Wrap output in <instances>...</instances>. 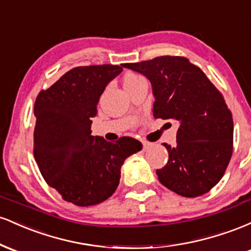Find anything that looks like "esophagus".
Here are the masks:
<instances>
[{
    "mask_svg": "<svg viewBox=\"0 0 251 251\" xmlns=\"http://www.w3.org/2000/svg\"><path fill=\"white\" fill-rule=\"evenodd\" d=\"M142 143H143V148H144V150H145V151H148V150L152 146V144L149 143V142H146V140H143Z\"/></svg>",
    "mask_w": 251,
    "mask_h": 251,
    "instance_id": "1",
    "label": "esophagus"
}]
</instances>
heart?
Here are the masks:
<instances>
[{
  "label": "heart",
  "mask_w": 251,
  "mask_h": 251,
  "mask_svg": "<svg viewBox=\"0 0 251 251\" xmlns=\"http://www.w3.org/2000/svg\"><path fill=\"white\" fill-rule=\"evenodd\" d=\"M139 77H140V76L134 75V74H128V75H126V76H125V79H124V86H125V85H128V83H131V82L135 81V80L139 79Z\"/></svg>",
  "instance_id": "b5f03b06"
}]
</instances>
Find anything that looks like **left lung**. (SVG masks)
<instances>
[{
	"label": "left lung",
	"mask_w": 251,
	"mask_h": 251,
	"mask_svg": "<svg viewBox=\"0 0 251 251\" xmlns=\"http://www.w3.org/2000/svg\"><path fill=\"white\" fill-rule=\"evenodd\" d=\"M123 67L151 82L155 119L179 125L177 144H163L169 160L155 171L158 179L183 197L206 194L223 177L232 154L234 122L223 96L186 57L159 56Z\"/></svg>",
	"instance_id": "left-lung-1"
}]
</instances>
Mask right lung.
<instances>
[{"instance_id":"obj_1","label":"right lung","mask_w":251,"mask_h":251,"mask_svg":"<svg viewBox=\"0 0 251 251\" xmlns=\"http://www.w3.org/2000/svg\"><path fill=\"white\" fill-rule=\"evenodd\" d=\"M122 72L113 65L75 67L35 100L34 157L40 172L63 200L77 206L111 197L125 159L143 149L131 137L109 143L91 134L100 96Z\"/></svg>"}]
</instances>
